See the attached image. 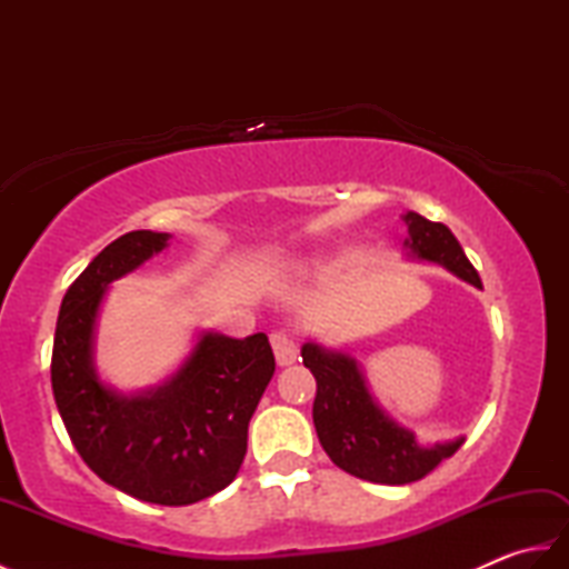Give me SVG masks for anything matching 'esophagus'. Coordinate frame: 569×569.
Returning a JSON list of instances; mask_svg holds the SVG:
<instances>
[{"label":"esophagus","mask_w":569,"mask_h":569,"mask_svg":"<svg viewBox=\"0 0 569 569\" xmlns=\"http://www.w3.org/2000/svg\"><path fill=\"white\" fill-rule=\"evenodd\" d=\"M271 347H273L276 361L281 367L293 365V361L298 359V345L293 342V337H288L286 332H273L271 335Z\"/></svg>","instance_id":"1"}]
</instances>
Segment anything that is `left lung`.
<instances>
[{"label":"left lung","mask_w":569,"mask_h":569,"mask_svg":"<svg viewBox=\"0 0 569 569\" xmlns=\"http://www.w3.org/2000/svg\"><path fill=\"white\" fill-rule=\"evenodd\" d=\"M403 222L408 227L406 247L413 257L440 263L462 281L481 288L477 269L442 222H430L418 212L403 214ZM300 355L318 383L312 422L322 450L352 477L373 485H410L462 447L465 438L420 447L413 432L398 426L377 406L352 357L312 342H306Z\"/></svg>","instance_id":"left-lung-1"}]
</instances>
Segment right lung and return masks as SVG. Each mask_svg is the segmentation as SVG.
Wrapping results in <instances>:
<instances>
[{
	"label": "right lung",
	"mask_w": 569,
	"mask_h": 569,
	"mask_svg": "<svg viewBox=\"0 0 569 569\" xmlns=\"http://www.w3.org/2000/svg\"><path fill=\"white\" fill-rule=\"evenodd\" d=\"M168 237L127 232L72 281L58 312L51 383L70 440L94 475L139 501L188 506L232 485L276 361L263 332L244 340L204 332L159 389L122 396L98 379L92 337L107 286L163 251Z\"/></svg>",
	"instance_id": "obj_1"
}]
</instances>
